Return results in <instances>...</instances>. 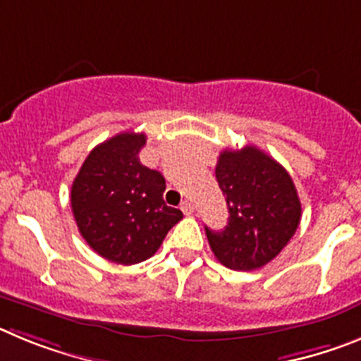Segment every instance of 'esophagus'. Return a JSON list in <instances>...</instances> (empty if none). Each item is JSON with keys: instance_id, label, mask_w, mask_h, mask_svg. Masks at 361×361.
Instances as JSON below:
<instances>
[{"instance_id": "esophagus-1", "label": "esophagus", "mask_w": 361, "mask_h": 361, "mask_svg": "<svg viewBox=\"0 0 361 361\" xmlns=\"http://www.w3.org/2000/svg\"><path fill=\"white\" fill-rule=\"evenodd\" d=\"M181 210H183V214H192L194 212V203L190 200H185L183 203H181Z\"/></svg>"}]
</instances>
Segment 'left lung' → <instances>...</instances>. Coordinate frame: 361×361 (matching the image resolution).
Listing matches in <instances>:
<instances>
[{
    "label": "left lung",
    "mask_w": 361,
    "mask_h": 361,
    "mask_svg": "<svg viewBox=\"0 0 361 361\" xmlns=\"http://www.w3.org/2000/svg\"><path fill=\"white\" fill-rule=\"evenodd\" d=\"M216 178L230 216L225 230L204 228L214 255L237 271L262 268L290 243L300 223L293 180L255 145L221 152Z\"/></svg>",
    "instance_id": "obj_1"
}]
</instances>
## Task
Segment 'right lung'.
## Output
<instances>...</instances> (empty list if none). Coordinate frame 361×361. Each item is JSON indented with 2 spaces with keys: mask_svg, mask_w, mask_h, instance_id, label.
<instances>
[{
  "mask_svg": "<svg viewBox=\"0 0 361 361\" xmlns=\"http://www.w3.org/2000/svg\"><path fill=\"white\" fill-rule=\"evenodd\" d=\"M144 133H120L97 145L71 185L80 235L100 257L136 264L152 257L183 217L164 201L165 178L140 164Z\"/></svg>",
  "mask_w": 361,
  "mask_h": 361,
  "instance_id": "obj_1",
  "label": "right lung"
}]
</instances>
